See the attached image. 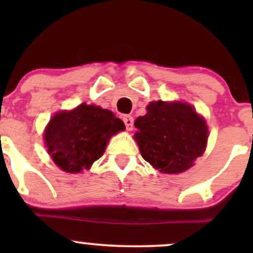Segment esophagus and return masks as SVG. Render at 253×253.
Returning <instances> with one entry per match:
<instances>
[{
  "mask_svg": "<svg viewBox=\"0 0 253 253\" xmlns=\"http://www.w3.org/2000/svg\"><path fill=\"white\" fill-rule=\"evenodd\" d=\"M125 125H126L127 130H130L133 128V118L130 115H124L123 118Z\"/></svg>",
  "mask_w": 253,
  "mask_h": 253,
  "instance_id": "esophagus-1",
  "label": "esophagus"
}]
</instances>
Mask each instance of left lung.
<instances>
[{
	"mask_svg": "<svg viewBox=\"0 0 253 253\" xmlns=\"http://www.w3.org/2000/svg\"><path fill=\"white\" fill-rule=\"evenodd\" d=\"M146 109V114L134 121V138L145 161L169 175L193 167L207 146L205 119L184 102L156 101Z\"/></svg>",
	"mask_w": 253,
	"mask_h": 253,
	"instance_id": "obj_1",
	"label": "left lung"
}]
</instances>
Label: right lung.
<instances>
[{"label": "right lung", "mask_w": 253, "mask_h": 253, "mask_svg": "<svg viewBox=\"0 0 253 253\" xmlns=\"http://www.w3.org/2000/svg\"><path fill=\"white\" fill-rule=\"evenodd\" d=\"M125 129V124L110 110L82 103L51 119L43 138L48 155L59 169L78 173L90 169L104 153L110 136Z\"/></svg>", "instance_id": "right-lung-1"}]
</instances>
